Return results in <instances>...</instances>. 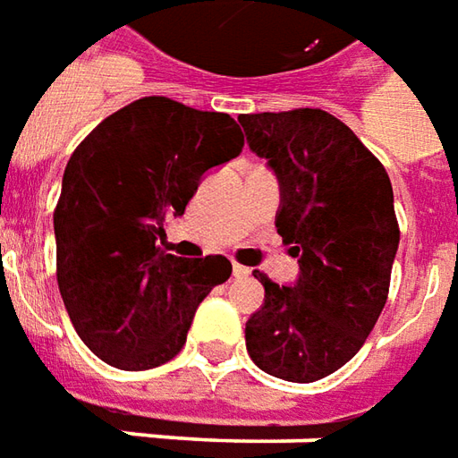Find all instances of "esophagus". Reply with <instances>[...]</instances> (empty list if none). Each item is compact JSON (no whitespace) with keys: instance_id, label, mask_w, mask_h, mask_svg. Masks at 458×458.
I'll use <instances>...</instances> for the list:
<instances>
[{"instance_id":"1","label":"esophagus","mask_w":458,"mask_h":458,"mask_svg":"<svg viewBox=\"0 0 458 458\" xmlns=\"http://www.w3.org/2000/svg\"><path fill=\"white\" fill-rule=\"evenodd\" d=\"M233 276H235V278H248L250 270L245 268V266H241V263H233Z\"/></svg>"}]
</instances>
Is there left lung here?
Instances as JSON below:
<instances>
[{"label": "left lung", "instance_id": "8db88e82", "mask_svg": "<svg viewBox=\"0 0 458 458\" xmlns=\"http://www.w3.org/2000/svg\"><path fill=\"white\" fill-rule=\"evenodd\" d=\"M238 120L278 180L276 228L298 258L291 285L253 273L266 298L245 323V346L260 371L310 384L359 353L386 306L399 250L391 180L328 112L303 107Z\"/></svg>", "mask_w": 458, "mask_h": 458}]
</instances>
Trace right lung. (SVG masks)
Listing matches in <instances>:
<instances>
[{
	"label": "right lung",
	"mask_w": 458,
	"mask_h": 458,
	"mask_svg": "<svg viewBox=\"0 0 458 458\" xmlns=\"http://www.w3.org/2000/svg\"><path fill=\"white\" fill-rule=\"evenodd\" d=\"M242 152L225 112L142 98L117 110L72 152L55 210L57 283L74 331L114 369L175 359L203 298L225 283V255L180 258L160 243L208 170Z\"/></svg>",
	"instance_id": "obj_1"
}]
</instances>
